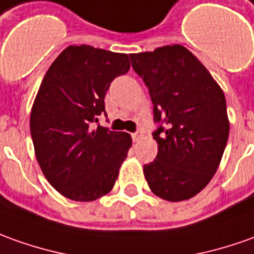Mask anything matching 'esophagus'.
<instances>
[{"instance_id":"esophagus-1","label":"esophagus","mask_w":254,"mask_h":254,"mask_svg":"<svg viewBox=\"0 0 254 254\" xmlns=\"http://www.w3.org/2000/svg\"><path fill=\"white\" fill-rule=\"evenodd\" d=\"M139 138H141V132H134V134H132V139H134L135 142L139 141Z\"/></svg>"}]
</instances>
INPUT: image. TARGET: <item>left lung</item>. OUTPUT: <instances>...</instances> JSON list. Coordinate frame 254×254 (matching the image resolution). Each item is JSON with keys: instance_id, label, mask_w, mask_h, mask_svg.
<instances>
[{"instance_id": "left-lung-1", "label": "left lung", "mask_w": 254, "mask_h": 254, "mask_svg": "<svg viewBox=\"0 0 254 254\" xmlns=\"http://www.w3.org/2000/svg\"><path fill=\"white\" fill-rule=\"evenodd\" d=\"M149 88L157 156L144 166L150 190L169 202L197 195L216 174L228 141L230 120L221 87L180 44L130 54Z\"/></svg>"}]
</instances>
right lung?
<instances>
[{"instance_id":"right-lung-1","label":"right lung","mask_w":254,"mask_h":254,"mask_svg":"<svg viewBox=\"0 0 254 254\" xmlns=\"http://www.w3.org/2000/svg\"><path fill=\"white\" fill-rule=\"evenodd\" d=\"M128 70L127 54L69 45L44 76L31 106V138L43 174L67 199L92 202L116 183L131 135L90 124L105 113L112 80Z\"/></svg>"}]
</instances>
